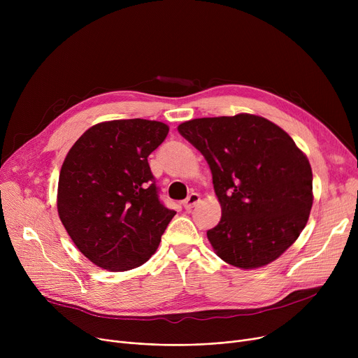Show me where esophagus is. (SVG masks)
I'll return each mask as SVG.
<instances>
[{"mask_svg":"<svg viewBox=\"0 0 358 358\" xmlns=\"http://www.w3.org/2000/svg\"><path fill=\"white\" fill-rule=\"evenodd\" d=\"M200 201V196L197 193H192L189 197H187L184 201H182V206L185 210H192L194 206Z\"/></svg>","mask_w":358,"mask_h":358,"instance_id":"obj_1","label":"esophagus"}]
</instances>
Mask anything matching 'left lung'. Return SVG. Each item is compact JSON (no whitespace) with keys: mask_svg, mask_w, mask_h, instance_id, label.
Instances as JSON below:
<instances>
[{"mask_svg":"<svg viewBox=\"0 0 358 358\" xmlns=\"http://www.w3.org/2000/svg\"><path fill=\"white\" fill-rule=\"evenodd\" d=\"M180 135L208 161L222 217L208 238L239 268H258L283 254L306 227L312 168L273 122L236 115L181 123Z\"/></svg>","mask_w":358,"mask_h":358,"instance_id":"left-lung-1","label":"left lung"}]
</instances>
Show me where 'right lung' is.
Segmentation results:
<instances>
[{"label": "right lung", "mask_w": 358, "mask_h": 358, "mask_svg": "<svg viewBox=\"0 0 358 358\" xmlns=\"http://www.w3.org/2000/svg\"><path fill=\"white\" fill-rule=\"evenodd\" d=\"M168 130L145 119L99 123L73 143L62 164L61 222L77 248L104 270L142 266L176 215L161 201L148 164Z\"/></svg>", "instance_id": "add662e5"}]
</instances>
